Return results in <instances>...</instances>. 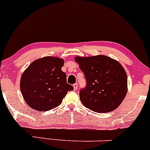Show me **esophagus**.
Here are the masks:
<instances>
[{
  "mask_svg": "<svg viewBox=\"0 0 150 150\" xmlns=\"http://www.w3.org/2000/svg\"><path fill=\"white\" fill-rule=\"evenodd\" d=\"M78 83H75V84H73V88H74V90H76L77 89H78Z\"/></svg>",
  "mask_w": 150,
  "mask_h": 150,
  "instance_id": "34e87169",
  "label": "esophagus"
}]
</instances>
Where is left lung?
Listing matches in <instances>:
<instances>
[{
    "instance_id": "obj_1",
    "label": "left lung",
    "mask_w": 150,
    "mask_h": 150,
    "mask_svg": "<svg viewBox=\"0 0 150 150\" xmlns=\"http://www.w3.org/2000/svg\"><path fill=\"white\" fill-rule=\"evenodd\" d=\"M86 79L80 91L85 108L96 112H109L118 108L127 92V77L119 62L105 55L75 57Z\"/></svg>"
}]
</instances>
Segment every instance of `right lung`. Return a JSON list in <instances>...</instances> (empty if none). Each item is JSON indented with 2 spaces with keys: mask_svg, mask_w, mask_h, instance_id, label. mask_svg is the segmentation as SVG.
I'll use <instances>...</instances> for the list:
<instances>
[{
  "mask_svg": "<svg viewBox=\"0 0 150 150\" xmlns=\"http://www.w3.org/2000/svg\"><path fill=\"white\" fill-rule=\"evenodd\" d=\"M63 59L44 57L28 67L21 78V91L25 103L33 109L47 111L61 104L67 91L73 87L62 71Z\"/></svg>",
  "mask_w": 150,
  "mask_h": 150,
  "instance_id": "obj_1",
  "label": "right lung"
}]
</instances>
